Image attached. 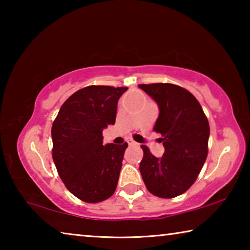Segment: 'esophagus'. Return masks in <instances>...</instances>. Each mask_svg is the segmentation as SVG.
I'll return each mask as SVG.
<instances>
[{"label": "esophagus", "instance_id": "1", "mask_svg": "<svg viewBox=\"0 0 250 250\" xmlns=\"http://www.w3.org/2000/svg\"><path fill=\"white\" fill-rule=\"evenodd\" d=\"M126 142H128V145H129V146H131V145H134V143H135V142L132 140V139H129V140H126Z\"/></svg>", "mask_w": 250, "mask_h": 250}]
</instances>
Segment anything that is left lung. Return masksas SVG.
Segmentation results:
<instances>
[{"label": "left lung", "mask_w": 250, "mask_h": 250, "mask_svg": "<svg viewBox=\"0 0 250 250\" xmlns=\"http://www.w3.org/2000/svg\"><path fill=\"white\" fill-rule=\"evenodd\" d=\"M159 105L153 130L161 133L164 153L155 158L142 146L140 172L147 191L172 198L188 191L200 174L208 152L209 125L191 92L173 83L139 84Z\"/></svg>", "instance_id": "8db88e82"}]
</instances>
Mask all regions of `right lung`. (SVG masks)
<instances>
[{
  "mask_svg": "<svg viewBox=\"0 0 250 250\" xmlns=\"http://www.w3.org/2000/svg\"><path fill=\"white\" fill-rule=\"evenodd\" d=\"M126 87L88 86L76 91L53 122V160L67 189L86 203L115 193L128 143L104 145L103 130L115 125Z\"/></svg>",
  "mask_w": 250,
  "mask_h": 250,
  "instance_id": "add662e5",
  "label": "right lung"
}]
</instances>
